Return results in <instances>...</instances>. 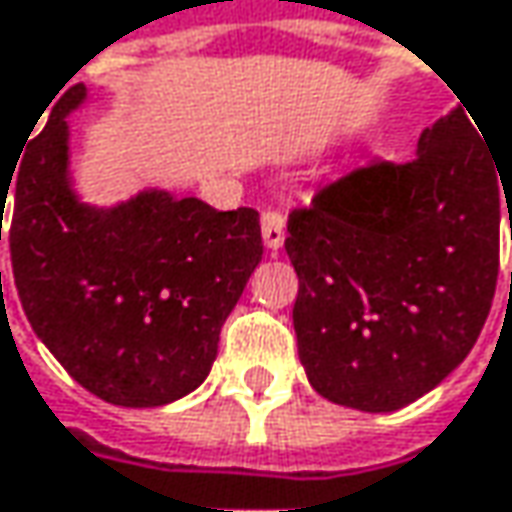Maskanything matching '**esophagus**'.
<instances>
[{
  "label": "esophagus",
  "instance_id": "1",
  "mask_svg": "<svg viewBox=\"0 0 512 512\" xmlns=\"http://www.w3.org/2000/svg\"><path fill=\"white\" fill-rule=\"evenodd\" d=\"M260 231H263V243L269 252H278L284 246V213L281 210L266 208L260 213Z\"/></svg>",
  "mask_w": 512,
  "mask_h": 512
}]
</instances>
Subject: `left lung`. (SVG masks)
<instances>
[{"label": "left lung", "mask_w": 512, "mask_h": 512, "mask_svg": "<svg viewBox=\"0 0 512 512\" xmlns=\"http://www.w3.org/2000/svg\"><path fill=\"white\" fill-rule=\"evenodd\" d=\"M466 111L425 128L416 158H375L290 210L299 357L334 404L390 413L416 401L487 322L512 161L489 152Z\"/></svg>", "instance_id": "left-lung-1"}]
</instances>
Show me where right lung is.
Segmentation results:
<instances>
[{
  "mask_svg": "<svg viewBox=\"0 0 512 512\" xmlns=\"http://www.w3.org/2000/svg\"><path fill=\"white\" fill-rule=\"evenodd\" d=\"M70 87L20 169L0 184L11 266L34 334L72 378L119 407H161L208 378L219 331L263 255L252 208L140 193L111 210L81 205L67 178ZM2 278V275H0Z\"/></svg>",
  "mask_w": 512,
  "mask_h": 512,
  "instance_id": "add662e5",
  "label": "right lung"
}]
</instances>
